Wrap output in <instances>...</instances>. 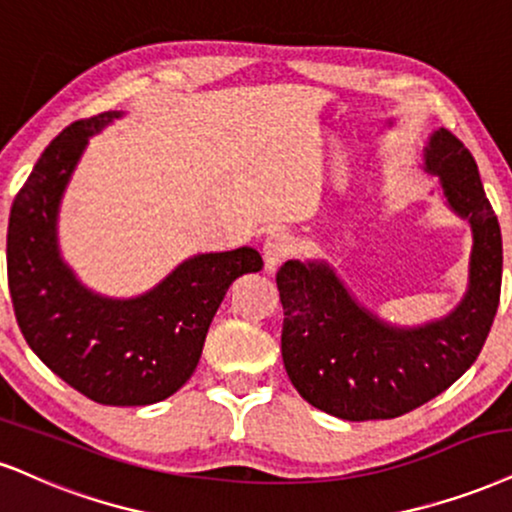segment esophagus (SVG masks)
Segmentation results:
<instances>
[{
    "label": "esophagus",
    "instance_id": "1",
    "mask_svg": "<svg viewBox=\"0 0 512 512\" xmlns=\"http://www.w3.org/2000/svg\"><path fill=\"white\" fill-rule=\"evenodd\" d=\"M292 251L294 242L287 232H273V235H268L266 242H263V261H266V268L270 273L277 270L282 261H287Z\"/></svg>",
    "mask_w": 512,
    "mask_h": 512
}]
</instances>
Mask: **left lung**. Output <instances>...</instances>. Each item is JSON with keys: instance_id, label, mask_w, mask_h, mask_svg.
<instances>
[{"instance_id": "obj_1", "label": "left lung", "mask_w": 512, "mask_h": 512, "mask_svg": "<svg viewBox=\"0 0 512 512\" xmlns=\"http://www.w3.org/2000/svg\"><path fill=\"white\" fill-rule=\"evenodd\" d=\"M449 206L472 227L470 287L449 318L415 330L384 325L327 263L277 270L282 361L311 406L342 420H389L432 401L477 361L501 299V227L465 144L439 128L425 149Z\"/></svg>"}]
</instances>
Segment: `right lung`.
Segmentation results:
<instances>
[{"mask_svg":"<svg viewBox=\"0 0 512 512\" xmlns=\"http://www.w3.org/2000/svg\"><path fill=\"white\" fill-rule=\"evenodd\" d=\"M118 116L75 121L42 151L11 206L6 275L25 342L54 375L104 406H149L192 377L225 292L263 261L242 246L189 258L140 299L87 292L56 249V213L87 137Z\"/></svg>","mask_w":512,"mask_h":512,"instance_id":"add662e5","label":"right lung"}]
</instances>
